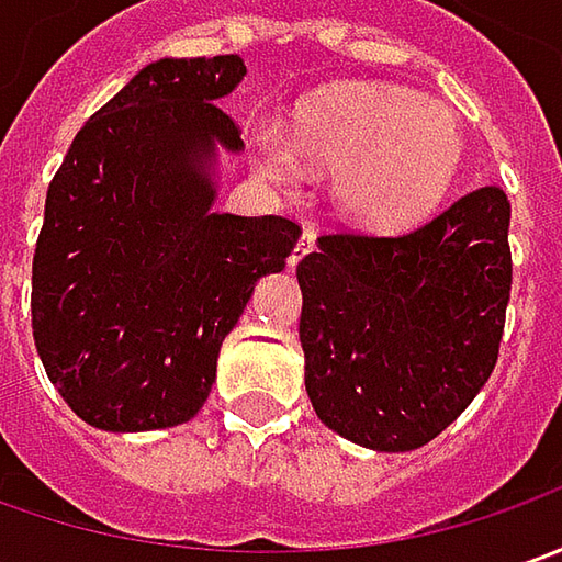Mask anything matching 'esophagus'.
<instances>
[{"instance_id": "esophagus-1", "label": "esophagus", "mask_w": 562, "mask_h": 562, "mask_svg": "<svg viewBox=\"0 0 562 562\" xmlns=\"http://www.w3.org/2000/svg\"><path fill=\"white\" fill-rule=\"evenodd\" d=\"M317 248V233L314 229H304L299 236V245L292 248V255H289V267H299V261L304 255H311Z\"/></svg>"}]
</instances>
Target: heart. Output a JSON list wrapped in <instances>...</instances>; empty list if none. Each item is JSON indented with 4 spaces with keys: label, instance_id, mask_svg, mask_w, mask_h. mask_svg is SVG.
<instances>
[{
    "label": "heart",
    "instance_id": "heart-1",
    "mask_svg": "<svg viewBox=\"0 0 562 562\" xmlns=\"http://www.w3.org/2000/svg\"><path fill=\"white\" fill-rule=\"evenodd\" d=\"M295 139L311 161L336 170L333 189L341 211L376 226L423 214L448 189L463 151L448 108L397 87L317 92L301 105ZM258 146L277 183H299L304 167L282 130L263 126Z\"/></svg>",
    "mask_w": 562,
    "mask_h": 562
}]
</instances>
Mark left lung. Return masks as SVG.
<instances>
[{
    "mask_svg": "<svg viewBox=\"0 0 562 562\" xmlns=\"http://www.w3.org/2000/svg\"><path fill=\"white\" fill-rule=\"evenodd\" d=\"M510 202L479 186L401 233L336 229L299 263L304 385L373 451H414L488 382L510 301Z\"/></svg>",
    "mask_w": 562,
    "mask_h": 562,
    "instance_id": "obj_1",
    "label": "left lung"
}]
</instances>
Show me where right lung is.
<instances>
[{
  "instance_id": "add662e5",
  "label": "right lung",
  "mask_w": 562,
  "mask_h": 562,
  "mask_svg": "<svg viewBox=\"0 0 562 562\" xmlns=\"http://www.w3.org/2000/svg\"><path fill=\"white\" fill-rule=\"evenodd\" d=\"M239 55L161 58L80 133L52 177L33 251L30 326L58 395L89 426L148 432L199 414L217 355L301 226L211 214L214 143L243 148L214 105Z\"/></svg>"
}]
</instances>
